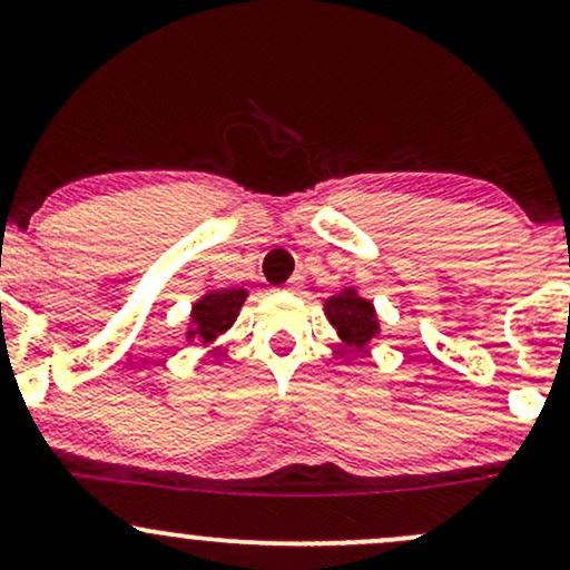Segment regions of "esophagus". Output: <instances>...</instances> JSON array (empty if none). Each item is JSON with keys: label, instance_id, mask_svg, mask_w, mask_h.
I'll return each mask as SVG.
<instances>
[{"label": "esophagus", "instance_id": "obj_1", "mask_svg": "<svg viewBox=\"0 0 570 570\" xmlns=\"http://www.w3.org/2000/svg\"><path fill=\"white\" fill-rule=\"evenodd\" d=\"M284 289H286V292H299V289H303V276H292V278L284 284Z\"/></svg>", "mask_w": 570, "mask_h": 570}]
</instances>
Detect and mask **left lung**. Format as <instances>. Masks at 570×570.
Instances as JSON below:
<instances>
[{
    "label": "left lung",
    "instance_id": "left-lung-1",
    "mask_svg": "<svg viewBox=\"0 0 570 570\" xmlns=\"http://www.w3.org/2000/svg\"><path fill=\"white\" fill-rule=\"evenodd\" d=\"M324 316L351 353H367L370 345L381 337V316L372 299L358 294L356 286H343L337 294L326 297Z\"/></svg>",
    "mask_w": 570,
    "mask_h": 570
}]
</instances>
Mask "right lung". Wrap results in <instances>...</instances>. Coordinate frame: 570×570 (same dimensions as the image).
Here are the masks:
<instances>
[{
    "mask_svg": "<svg viewBox=\"0 0 570 570\" xmlns=\"http://www.w3.org/2000/svg\"><path fill=\"white\" fill-rule=\"evenodd\" d=\"M246 297L248 292L244 286H230V289H217V286H212V289L203 292L193 303V307H189L185 330L187 343H198L200 348L212 351L214 345H217V340L235 324Z\"/></svg>",
    "mask_w": 570,
    "mask_h": 570,
    "instance_id": "1",
    "label": "right lung"
}]
</instances>
